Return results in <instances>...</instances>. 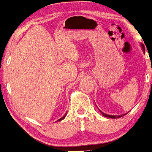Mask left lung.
<instances>
[{"mask_svg":"<svg viewBox=\"0 0 152 152\" xmlns=\"http://www.w3.org/2000/svg\"><path fill=\"white\" fill-rule=\"evenodd\" d=\"M142 48H143V50H144V52H145V48H144V45H142ZM99 111H100V110H99ZM100 112L102 113V115L104 116H106V117H109V118H120V117H121V116H124L125 114H123V115H120V116H111V115H108V114H104V113H103L102 111H100Z\"/></svg>","mask_w":152,"mask_h":152,"instance_id":"8db88e82","label":"left lung"}]
</instances>
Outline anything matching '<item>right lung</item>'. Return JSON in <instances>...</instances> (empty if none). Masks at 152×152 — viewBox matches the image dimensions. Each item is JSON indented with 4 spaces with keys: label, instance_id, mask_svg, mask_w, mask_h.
Listing matches in <instances>:
<instances>
[{
    "label": "right lung",
    "instance_id": "add662e5",
    "mask_svg": "<svg viewBox=\"0 0 152 152\" xmlns=\"http://www.w3.org/2000/svg\"><path fill=\"white\" fill-rule=\"evenodd\" d=\"M66 114H64V116H63V117H61V118H60V119H58V121H61V120H63V119H64V118H65V117H66Z\"/></svg>",
    "mask_w": 152,
    "mask_h": 152
}]
</instances>
